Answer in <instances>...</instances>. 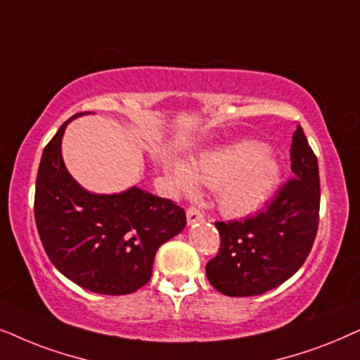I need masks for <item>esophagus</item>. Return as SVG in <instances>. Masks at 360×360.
<instances>
[{
    "label": "esophagus",
    "instance_id": "obj_1",
    "mask_svg": "<svg viewBox=\"0 0 360 360\" xmlns=\"http://www.w3.org/2000/svg\"><path fill=\"white\" fill-rule=\"evenodd\" d=\"M186 217H188V225H194L195 222H200V220H202V214H200L195 207H189L188 212H186Z\"/></svg>",
    "mask_w": 360,
    "mask_h": 360
}]
</instances>
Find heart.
Here are the masks:
<instances>
[{
  "label": "heart",
  "mask_w": 360,
  "mask_h": 360,
  "mask_svg": "<svg viewBox=\"0 0 360 360\" xmlns=\"http://www.w3.org/2000/svg\"><path fill=\"white\" fill-rule=\"evenodd\" d=\"M166 171L179 194H195V181L215 189L220 212L233 219L258 212L275 194L281 177L275 153L255 141L205 151L189 166L171 161Z\"/></svg>",
  "instance_id": "1"
}]
</instances>
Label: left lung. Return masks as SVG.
<instances>
[{
  "label": "left lung",
  "mask_w": 360,
  "mask_h": 360,
  "mask_svg": "<svg viewBox=\"0 0 360 360\" xmlns=\"http://www.w3.org/2000/svg\"><path fill=\"white\" fill-rule=\"evenodd\" d=\"M290 160L293 177L265 210L240 222H215L220 248L205 275L222 295L266 293L293 276L309 255L319 222V169L301 127Z\"/></svg>",
  "instance_id": "left-lung-1"
}]
</instances>
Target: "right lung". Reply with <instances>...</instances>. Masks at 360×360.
<instances>
[{
  "mask_svg": "<svg viewBox=\"0 0 360 360\" xmlns=\"http://www.w3.org/2000/svg\"><path fill=\"white\" fill-rule=\"evenodd\" d=\"M44 148L36 179L34 217L42 247L57 270L98 295H130L151 278L162 243L186 227L184 210L169 199L131 186L95 194L82 188L62 160V136Z\"/></svg>",
  "mask_w": 360,
  "mask_h": 360,
  "instance_id": "obj_1",
  "label": "right lung"
}]
</instances>
